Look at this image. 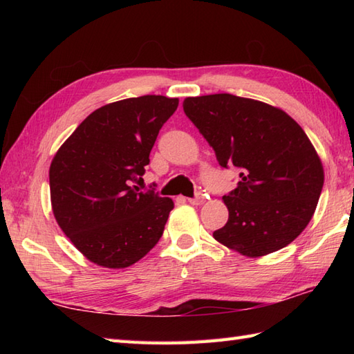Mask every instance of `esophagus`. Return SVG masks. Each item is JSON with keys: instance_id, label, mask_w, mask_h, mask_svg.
<instances>
[{"instance_id": "1", "label": "esophagus", "mask_w": 354, "mask_h": 354, "mask_svg": "<svg viewBox=\"0 0 354 354\" xmlns=\"http://www.w3.org/2000/svg\"><path fill=\"white\" fill-rule=\"evenodd\" d=\"M187 201H189L192 205H202L205 202V194L199 192V193H196V196L187 199Z\"/></svg>"}]
</instances>
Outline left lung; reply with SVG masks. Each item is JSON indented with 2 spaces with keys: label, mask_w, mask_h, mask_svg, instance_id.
<instances>
[{
  "label": "left lung",
  "mask_w": 354,
  "mask_h": 354,
  "mask_svg": "<svg viewBox=\"0 0 354 354\" xmlns=\"http://www.w3.org/2000/svg\"><path fill=\"white\" fill-rule=\"evenodd\" d=\"M183 106L222 167L240 170L237 187L222 198L228 222L213 237L246 257L293 242L324 185V169L301 126L281 109L232 94L187 97Z\"/></svg>",
  "instance_id": "obj_1"
}]
</instances>
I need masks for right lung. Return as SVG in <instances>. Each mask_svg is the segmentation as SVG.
<instances>
[{
	"label": "right lung",
	"mask_w": 354,
	"mask_h": 354,
	"mask_svg": "<svg viewBox=\"0 0 354 354\" xmlns=\"http://www.w3.org/2000/svg\"><path fill=\"white\" fill-rule=\"evenodd\" d=\"M178 99L141 95L95 109L59 147L50 165L53 214L71 243L95 263L122 269L161 239L170 198L140 192L158 132Z\"/></svg>",
	"instance_id": "add662e5"
}]
</instances>
